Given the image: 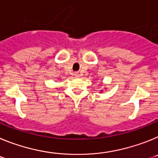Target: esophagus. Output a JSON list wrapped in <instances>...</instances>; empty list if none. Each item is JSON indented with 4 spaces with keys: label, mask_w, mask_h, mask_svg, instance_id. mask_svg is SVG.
Listing matches in <instances>:
<instances>
[{
    "label": "esophagus",
    "mask_w": 158,
    "mask_h": 158,
    "mask_svg": "<svg viewBox=\"0 0 158 158\" xmlns=\"http://www.w3.org/2000/svg\"><path fill=\"white\" fill-rule=\"evenodd\" d=\"M74 76H75V77H80L81 74L79 73H74Z\"/></svg>",
    "instance_id": "obj_1"
}]
</instances>
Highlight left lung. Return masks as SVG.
<instances>
[{
	"instance_id": "obj_1",
	"label": "left lung",
	"mask_w": 158,
	"mask_h": 158,
	"mask_svg": "<svg viewBox=\"0 0 158 158\" xmlns=\"http://www.w3.org/2000/svg\"><path fill=\"white\" fill-rule=\"evenodd\" d=\"M100 93H102V91H101V92H100Z\"/></svg>"
}]
</instances>
